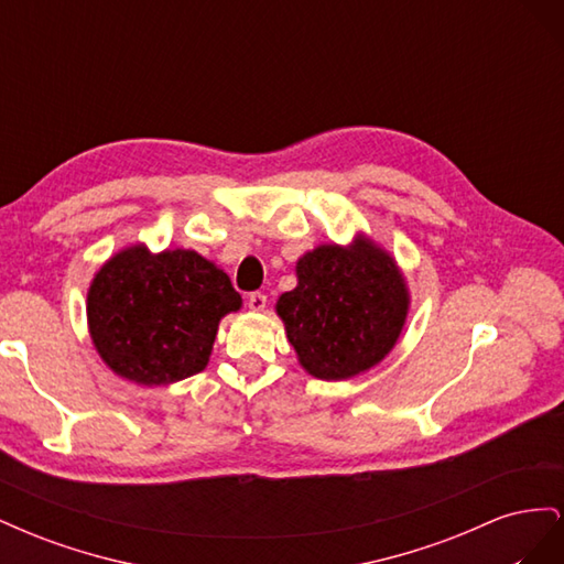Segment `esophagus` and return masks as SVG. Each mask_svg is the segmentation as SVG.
Here are the masks:
<instances>
[{"instance_id": "esophagus-1", "label": "esophagus", "mask_w": 564, "mask_h": 564, "mask_svg": "<svg viewBox=\"0 0 564 564\" xmlns=\"http://www.w3.org/2000/svg\"><path fill=\"white\" fill-rule=\"evenodd\" d=\"M265 303H268V299H265V294H261V292H251V294L247 296V305H249V311L261 313V311L265 308Z\"/></svg>"}]
</instances>
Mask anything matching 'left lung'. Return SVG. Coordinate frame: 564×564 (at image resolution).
Listing matches in <instances>:
<instances>
[{"label": "left lung", "mask_w": 564, "mask_h": 564, "mask_svg": "<svg viewBox=\"0 0 564 564\" xmlns=\"http://www.w3.org/2000/svg\"><path fill=\"white\" fill-rule=\"evenodd\" d=\"M299 284L278 301L303 369L324 381L357 377L395 346L409 311L404 278L367 237L322 245L296 263Z\"/></svg>", "instance_id": "left-lung-1"}]
</instances>
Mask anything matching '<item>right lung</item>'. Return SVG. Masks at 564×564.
<instances>
[{
	"label": "right lung",
	"mask_w": 564,
	"mask_h": 564,
	"mask_svg": "<svg viewBox=\"0 0 564 564\" xmlns=\"http://www.w3.org/2000/svg\"><path fill=\"white\" fill-rule=\"evenodd\" d=\"M230 278L197 251L133 245L96 272L87 296L94 346L133 383L166 386L209 362L218 322L240 311Z\"/></svg>",
	"instance_id": "obj_1"
}]
</instances>
